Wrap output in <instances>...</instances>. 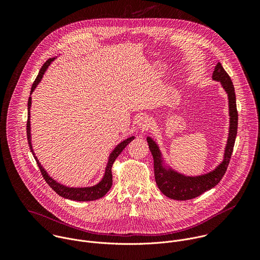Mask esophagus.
<instances>
[{"mask_svg":"<svg viewBox=\"0 0 260 260\" xmlns=\"http://www.w3.org/2000/svg\"><path fill=\"white\" fill-rule=\"evenodd\" d=\"M136 124L138 126L139 129H142V131H146L149 128L150 126V119L148 118V116L146 115H141L137 118V121H136Z\"/></svg>","mask_w":260,"mask_h":260,"instance_id":"obj_1","label":"esophagus"}]
</instances>
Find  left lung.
<instances>
[{"label":"left lung","mask_w":260,"mask_h":260,"mask_svg":"<svg viewBox=\"0 0 260 260\" xmlns=\"http://www.w3.org/2000/svg\"><path fill=\"white\" fill-rule=\"evenodd\" d=\"M212 79L220 82L221 86L225 90L229 98L230 114V129L223 159L214 170L198 176H186L179 173L166 161L158 144L151 137H147V142L149 145V149L154 160V176L156 185L159 190L170 199L186 201L201 196L202 193L216 186L225 174L229 167L238 132V111L235 87L229 74L220 62H218L215 67Z\"/></svg>","instance_id":"left-lung-1"}]
</instances>
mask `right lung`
Listing matches in <instances>:
<instances>
[{
  "instance_id": "add662e5",
  "label": "right lung",
  "mask_w": 260,
  "mask_h": 260,
  "mask_svg": "<svg viewBox=\"0 0 260 260\" xmlns=\"http://www.w3.org/2000/svg\"><path fill=\"white\" fill-rule=\"evenodd\" d=\"M57 58V56L49 58L41 68L38 76H37L35 82L31 85V89H30V95L34 92V90L36 89V87L38 86V84L41 82L45 72L47 71L48 67L51 64V62L53 60H55ZM29 95L28 98V102H27V123H26V135H27V142H28V146L29 149L37 161L38 164V167L41 171V174L43 176V178L45 179V181L47 182V184L61 198L63 199H68L71 201H77V202H88V201H95L99 200L101 198H103L112 186V172H111V169H112L113 162L115 161V159L117 158V156L122 152V150L124 148L135 139V137H129L123 141H121L118 145L115 146L114 149L111 151L109 157H108V162L107 166L105 168V173L104 176L102 178V180L96 183L95 185H92V186H87V187H70L67 186V185H63L59 182H57L56 180H54L52 177L49 176V174L47 173V171L43 168V166L41 165V162L39 161L38 157L36 156L34 149H32V144H31V134H30V107H31V96Z\"/></svg>"
}]
</instances>
